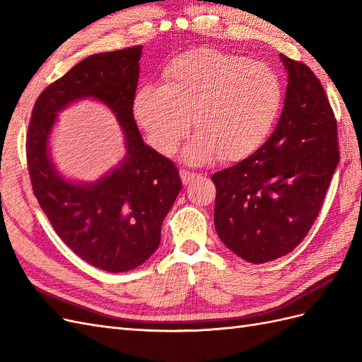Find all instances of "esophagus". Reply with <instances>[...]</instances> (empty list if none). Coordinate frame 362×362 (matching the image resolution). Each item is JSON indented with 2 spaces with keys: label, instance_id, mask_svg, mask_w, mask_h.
<instances>
[{
  "label": "esophagus",
  "instance_id": "1",
  "mask_svg": "<svg viewBox=\"0 0 362 362\" xmlns=\"http://www.w3.org/2000/svg\"><path fill=\"white\" fill-rule=\"evenodd\" d=\"M180 177H181V181H182L184 185H189L196 178H199V175L198 173H193V172H189V170H185V169H181L180 170Z\"/></svg>",
  "mask_w": 362,
  "mask_h": 362
}]
</instances>
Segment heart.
Instances as JSON below:
<instances>
[{
	"label": "heart",
	"instance_id": "obj_1",
	"mask_svg": "<svg viewBox=\"0 0 362 362\" xmlns=\"http://www.w3.org/2000/svg\"><path fill=\"white\" fill-rule=\"evenodd\" d=\"M282 104V81L267 64L201 48L173 59L163 72V86L139 87L133 116L152 146L172 154L194 115L199 131L185 145L184 158L235 163L266 144Z\"/></svg>",
	"mask_w": 362,
	"mask_h": 362
}]
</instances>
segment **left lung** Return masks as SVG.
Returning a JSON list of instances; mask_svg holds the SVG:
<instances>
[{
    "label": "left lung",
    "mask_w": 362,
    "mask_h": 362,
    "mask_svg": "<svg viewBox=\"0 0 362 362\" xmlns=\"http://www.w3.org/2000/svg\"><path fill=\"white\" fill-rule=\"evenodd\" d=\"M279 57L288 84L275 131L254 154L211 177L217 235L254 264L284 257L308 234L339 160L323 86L306 64Z\"/></svg>",
    "instance_id": "1"
}]
</instances>
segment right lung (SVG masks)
Listing matches in <instances>:
<instances>
[{
  "label": "right lung",
  "instance_id": "1",
  "mask_svg": "<svg viewBox=\"0 0 362 362\" xmlns=\"http://www.w3.org/2000/svg\"><path fill=\"white\" fill-rule=\"evenodd\" d=\"M141 48L95 54L75 64L39 95L27 136L33 192L54 231L86 262L112 273L133 270L154 254L182 187L177 166L144 144L133 116ZM83 99L104 103L126 141L118 166L90 183L63 177L49 148L58 113Z\"/></svg>",
  "mask_w": 362,
  "mask_h": 362
}]
</instances>
